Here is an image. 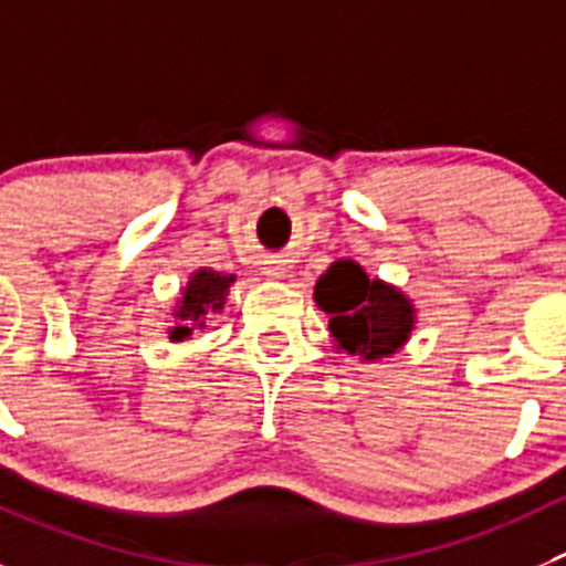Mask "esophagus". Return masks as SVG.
<instances>
[{
    "instance_id": "obj_1",
    "label": "esophagus",
    "mask_w": 566,
    "mask_h": 566,
    "mask_svg": "<svg viewBox=\"0 0 566 566\" xmlns=\"http://www.w3.org/2000/svg\"><path fill=\"white\" fill-rule=\"evenodd\" d=\"M262 273H265V276H273V279H282L284 273H287V268H284L279 259H271V262H265Z\"/></svg>"
}]
</instances>
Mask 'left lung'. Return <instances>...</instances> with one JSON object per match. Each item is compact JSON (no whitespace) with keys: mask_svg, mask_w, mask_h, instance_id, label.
I'll list each match as a JSON object with an SVG mask.
<instances>
[{"mask_svg":"<svg viewBox=\"0 0 566 566\" xmlns=\"http://www.w3.org/2000/svg\"><path fill=\"white\" fill-rule=\"evenodd\" d=\"M315 301L329 313L337 346L363 360L399 352L413 329V304L390 284L368 279L352 259L335 262L315 284Z\"/></svg>","mask_w":566,"mask_h":566,"instance_id":"left-lung-1","label":"left lung"}]
</instances>
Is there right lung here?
Here are the masks:
<instances>
[{"instance_id": "add662e5", "label": "right lung", "mask_w": 566, "mask_h": 566, "mask_svg": "<svg viewBox=\"0 0 566 566\" xmlns=\"http://www.w3.org/2000/svg\"><path fill=\"white\" fill-rule=\"evenodd\" d=\"M234 282V276H220L214 271H198L189 279L187 290L181 293V307L176 310L178 324L170 329V340L181 343L192 335L195 326H203V315L218 313L226 304V293H229V284Z\"/></svg>"}]
</instances>
